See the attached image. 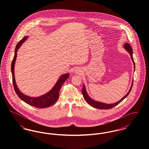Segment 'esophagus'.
<instances>
[{
	"label": "esophagus",
	"instance_id": "obj_1",
	"mask_svg": "<svg viewBox=\"0 0 149 149\" xmlns=\"http://www.w3.org/2000/svg\"><path fill=\"white\" fill-rule=\"evenodd\" d=\"M76 72H77V73H78V74H79V72H80V70H79V69H77V70H76Z\"/></svg>",
	"mask_w": 149,
	"mask_h": 149
}]
</instances>
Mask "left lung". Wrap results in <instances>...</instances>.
Wrapping results in <instances>:
<instances>
[{"mask_svg":"<svg viewBox=\"0 0 149 149\" xmlns=\"http://www.w3.org/2000/svg\"><path fill=\"white\" fill-rule=\"evenodd\" d=\"M124 48L125 49V50H127L128 51V52H129L130 56L131 57V59L133 61V63H134V69H135V62H134V58H133V56H132V53H133V51H132V49L131 47V46H130V45L128 43H126L125 45H124ZM132 85H133V80H132V84L131 86V88H130V89L129 90L128 92L127 93V94L123 97L122 98V99L120 100L118 102H117L116 103H112V104H106V103H102V102H97V101H95L94 100L92 99L89 95L88 94H87V92L86 91V89H85V85H83V89H82V94L83 95V97L84 98V99H85V100L87 102V103L91 105V106L95 108H98V109H111L112 108H113L114 107L117 106V104H118L120 103L123 99L125 98H126L128 96V95L130 94V93L131 91V89H132Z\"/></svg>","mask_w":149,"mask_h":149,"instance_id":"1","label":"left lung"}]
</instances>
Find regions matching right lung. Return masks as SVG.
I'll return each instance as SVG.
<instances>
[{
  "label": "right lung",
  "instance_id": "add662e5",
  "mask_svg": "<svg viewBox=\"0 0 149 149\" xmlns=\"http://www.w3.org/2000/svg\"><path fill=\"white\" fill-rule=\"evenodd\" d=\"M27 39V37H24L19 42L17 43L14 52V56L13 61L11 64V71L12 74V80L14 86V91L19 97L20 99L24 101L25 103H27L29 105L35 107L40 108H47L53 105L56 103L59 97V91L62 85L64 82L69 77V74L67 73L64 75H62L58 78L56 83L52 89L46 94L41 95L38 97H31L24 94L19 90L17 85L15 83V77H14V65L17 57V52L19 48L21 47L22 44Z\"/></svg>",
  "mask_w": 149,
  "mask_h": 149
}]
</instances>
